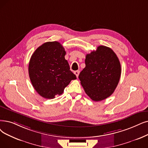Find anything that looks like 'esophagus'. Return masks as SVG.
Instances as JSON below:
<instances>
[{"mask_svg":"<svg viewBox=\"0 0 148 148\" xmlns=\"http://www.w3.org/2000/svg\"><path fill=\"white\" fill-rule=\"evenodd\" d=\"M79 73H80V71H74V74H75V75H76L77 77H78V76H79Z\"/></svg>","mask_w":148,"mask_h":148,"instance_id":"1","label":"esophagus"}]
</instances>
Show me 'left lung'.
Masks as SVG:
<instances>
[{"label": "left lung", "instance_id": "1", "mask_svg": "<svg viewBox=\"0 0 148 148\" xmlns=\"http://www.w3.org/2000/svg\"><path fill=\"white\" fill-rule=\"evenodd\" d=\"M85 65L79 78L86 94L95 101L110 97L121 75V65L117 55L110 48L101 45L86 56Z\"/></svg>", "mask_w": 148, "mask_h": 148}]
</instances>
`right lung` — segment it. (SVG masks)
<instances>
[{
  "label": "right lung",
  "mask_w": 148,
  "mask_h": 148,
  "mask_svg": "<svg viewBox=\"0 0 148 148\" xmlns=\"http://www.w3.org/2000/svg\"><path fill=\"white\" fill-rule=\"evenodd\" d=\"M66 52L58 42H48L38 47L29 65V79L37 92L47 99L61 95L76 76L71 71Z\"/></svg>",
  "instance_id": "obj_1"
}]
</instances>
